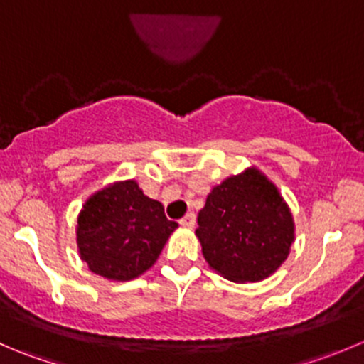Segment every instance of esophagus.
Returning <instances> with one entry per match:
<instances>
[{"instance_id": "esophagus-1", "label": "esophagus", "mask_w": 364, "mask_h": 364, "mask_svg": "<svg viewBox=\"0 0 364 364\" xmlns=\"http://www.w3.org/2000/svg\"><path fill=\"white\" fill-rule=\"evenodd\" d=\"M179 224L185 225V228H193V225H196V213H186L185 217L179 220Z\"/></svg>"}]
</instances>
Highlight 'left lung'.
I'll return each mask as SVG.
<instances>
[{
  "label": "left lung",
  "mask_w": 364,
  "mask_h": 364,
  "mask_svg": "<svg viewBox=\"0 0 364 364\" xmlns=\"http://www.w3.org/2000/svg\"><path fill=\"white\" fill-rule=\"evenodd\" d=\"M197 224L204 259L235 283H256L272 276L295 240L290 208L257 168H247L215 186Z\"/></svg>",
  "instance_id": "left-lung-1"
}]
</instances>
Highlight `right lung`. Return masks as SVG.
Listing matches in <instances>:
<instances>
[{"label":"right lung","mask_w":364,"mask_h":364,"mask_svg":"<svg viewBox=\"0 0 364 364\" xmlns=\"http://www.w3.org/2000/svg\"><path fill=\"white\" fill-rule=\"evenodd\" d=\"M176 228L139 183L119 181L88 197L80 211L77 252L97 276L132 281L153 267Z\"/></svg>","instance_id":"obj_1"}]
</instances>
